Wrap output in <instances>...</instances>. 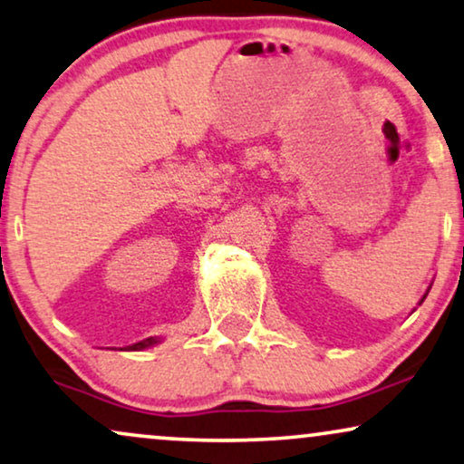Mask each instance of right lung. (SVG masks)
Masks as SVG:
<instances>
[{
	"label": "right lung",
	"instance_id": "right-lung-1",
	"mask_svg": "<svg viewBox=\"0 0 464 464\" xmlns=\"http://www.w3.org/2000/svg\"><path fill=\"white\" fill-rule=\"evenodd\" d=\"M158 341H155V338H145V341H140V343H136V344H132V351H140V349H147V347H151V344H155Z\"/></svg>",
	"mask_w": 464,
	"mask_h": 464
}]
</instances>
